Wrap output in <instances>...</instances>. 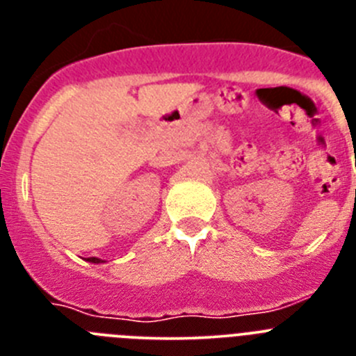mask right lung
I'll return each mask as SVG.
<instances>
[{"label": "right lung", "mask_w": 356, "mask_h": 356, "mask_svg": "<svg viewBox=\"0 0 356 356\" xmlns=\"http://www.w3.org/2000/svg\"><path fill=\"white\" fill-rule=\"evenodd\" d=\"M87 262H90V264H105V260L96 259V257H90V259H87Z\"/></svg>", "instance_id": "add662e5"}]
</instances>
